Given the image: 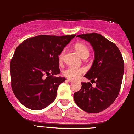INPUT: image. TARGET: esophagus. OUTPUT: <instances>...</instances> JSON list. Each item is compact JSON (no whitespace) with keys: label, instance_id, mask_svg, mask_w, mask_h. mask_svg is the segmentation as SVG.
I'll return each instance as SVG.
<instances>
[{"label":"esophagus","instance_id":"esophagus-1","mask_svg":"<svg viewBox=\"0 0 134 134\" xmlns=\"http://www.w3.org/2000/svg\"><path fill=\"white\" fill-rule=\"evenodd\" d=\"M67 80H68L69 81H70V82H71V81H73V80H72V79H70V78L67 79Z\"/></svg>","mask_w":134,"mask_h":134}]
</instances>
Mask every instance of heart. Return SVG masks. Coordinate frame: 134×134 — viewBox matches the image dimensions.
<instances>
[{
  "instance_id": "b5f03b06",
  "label": "heart",
  "mask_w": 134,
  "mask_h": 134,
  "mask_svg": "<svg viewBox=\"0 0 134 134\" xmlns=\"http://www.w3.org/2000/svg\"><path fill=\"white\" fill-rule=\"evenodd\" d=\"M74 48L77 53L83 58H86L89 55V50L86 45L83 43H76L74 46ZM64 51L62 52L58 56V60L62 62L64 56ZM85 72V69L83 68H75V67H69L63 71V75L65 77L70 79H76L80 75Z\"/></svg>"
}]
</instances>
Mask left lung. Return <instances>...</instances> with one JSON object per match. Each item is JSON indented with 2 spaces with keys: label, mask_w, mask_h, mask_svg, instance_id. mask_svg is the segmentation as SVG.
I'll list each match as a JSON object with an SVG mask.
<instances>
[{
  "label": "left lung",
  "mask_w": 134,
  "mask_h": 134,
  "mask_svg": "<svg viewBox=\"0 0 134 134\" xmlns=\"http://www.w3.org/2000/svg\"><path fill=\"white\" fill-rule=\"evenodd\" d=\"M92 45L94 51L93 64L84 77L95 83H81V88L74 94L76 105L88 113H98L110 106L120 91L124 73V61L120 51L113 42L100 34L78 35Z\"/></svg>",
  "instance_id": "obj_1"
}]
</instances>
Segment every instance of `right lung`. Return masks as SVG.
I'll list each match as a JSON object with an SVG mask.
<instances>
[{
  "label": "right lung",
  "mask_w": 134,
  "mask_h": 134,
  "mask_svg": "<svg viewBox=\"0 0 134 134\" xmlns=\"http://www.w3.org/2000/svg\"><path fill=\"white\" fill-rule=\"evenodd\" d=\"M76 35H42L24 40L10 62L13 92L24 106L38 110L55 100L58 86L65 78L60 74L58 56Z\"/></svg>",
  "instance_id": "obj_1"
}]
</instances>
